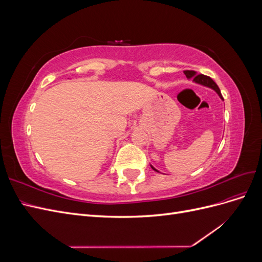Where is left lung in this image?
<instances>
[{"instance_id":"left-lung-1","label":"left lung","mask_w":262,"mask_h":262,"mask_svg":"<svg viewBox=\"0 0 262 262\" xmlns=\"http://www.w3.org/2000/svg\"><path fill=\"white\" fill-rule=\"evenodd\" d=\"M184 73H185V75L187 76L188 80H191V78H192V81H193L194 83L203 85V86H207V87H209V89H212L213 91H215V92L217 93V95H219L220 98H221L222 100H224V99H223V96H222V94H221V91H220V89H219V86L216 85L215 82H214V81L212 80V78H211L210 76L203 75V74H196V72H194V71H189V70L184 71ZM150 167H152V169H154L155 171L160 172L156 168H154L152 165H150Z\"/></svg>"}]
</instances>
